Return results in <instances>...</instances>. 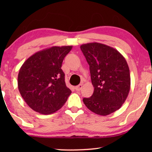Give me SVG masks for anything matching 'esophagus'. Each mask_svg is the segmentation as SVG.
Returning <instances> with one entry per match:
<instances>
[{
  "label": "esophagus",
  "instance_id": "1",
  "mask_svg": "<svg viewBox=\"0 0 152 152\" xmlns=\"http://www.w3.org/2000/svg\"><path fill=\"white\" fill-rule=\"evenodd\" d=\"M82 87H83V85H82V84H80V85H78L77 86H76V87H75V90H76V91H81V89L82 88Z\"/></svg>",
  "mask_w": 152,
  "mask_h": 152
}]
</instances>
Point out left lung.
Masks as SVG:
<instances>
[{"label": "left lung", "mask_w": 152, "mask_h": 152, "mask_svg": "<svg viewBox=\"0 0 152 152\" xmlns=\"http://www.w3.org/2000/svg\"><path fill=\"white\" fill-rule=\"evenodd\" d=\"M90 68L94 91L83 102L89 110L99 115H109L122 107L130 90L129 68L117 50L99 43L80 46Z\"/></svg>", "instance_id": "1"}]
</instances>
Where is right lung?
I'll return each instance as SVG.
<instances>
[{
  "mask_svg": "<svg viewBox=\"0 0 152 152\" xmlns=\"http://www.w3.org/2000/svg\"><path fill=\"white\" fill-rule=\"evenodd\" d=\"M72 45L53 46L37 52L24 62L18 75V88L34 111L48 115L61 109L71 91L66 86L62 62Z\"/></svg>",
  "mask_w": 152,
  "mask_h": 152,
  "instance_id": "add662e5",
  "label": "right lung"
}]
</instances>
